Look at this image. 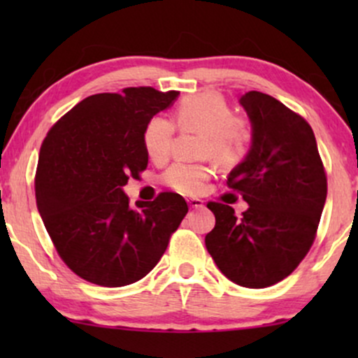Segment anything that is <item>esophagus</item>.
<instances>
[{
  "label": "esophagus",
  "instance_id": "1",
  "mask_svg": "<svg viewBox=\"0 0 358 358\" xmlns=\"http://www.w3.org/2000/svg\"><path fill=\"white\" fill-rule=\"evenodd\" d=\"M187 202H188V205H190V208H202L203 207V200H200V199H188Z\"/></svg>",
  "mask_w": 358,
  "mask_h": 358
}]
</instances>
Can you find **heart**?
<instances>
[{"label": "heart", "instance_id": "b5f03b06", "mask_svg": "<svg viewBox=\"0 0 358 358\" xmlns=\"http://www.w3.org/2000/svg\"><path fill=\"white\" fill-rule=\"evenodd\" d=\"M176 126L183 131H199L200 156H210L220 166H232L244 159L249 148V129L232 114L229 104L217 94H196L185 97L175 110ZM175 126L165 116L150 119L143 133V145L150 159L159 163L170 155ZM210 176L203 163H175L163 175V182L173 190L195 195L202 192Z\"/></svg>", "mask_w": 358, "mask_h": 358}]
</instances>
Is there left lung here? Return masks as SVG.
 <instances>
[{
    "label": "left lung",
    "mask_w": 358,
    "mask_h": 358,
    "mask_svg": "<svg viewBox=\"0 0 358 358\" xmlns=\"http://www.w3.org/2000/svg\"><path fill=\"white\" fill-rule=\"evenodd\" d=\"M239 104L252 134L227 182L249 208L237 219L229 205L208 203L215 227L205 245L225 278L257 289L289 276L310 250L327 200V175L305 119L257 90Z\"/></svg>",
    "instance_id": "obj_1"
}]
</instances>
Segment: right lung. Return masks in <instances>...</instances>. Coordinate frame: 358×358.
Listing matches in <instances>:
<instances>
[{
	"label": "right lung",
	"mask_w": 358,
	"mask_h": 358,
	"mask_svg": "<svg viewBox=\"0 0 358 358\" xmlns=\"http://www.w3.org/2000/svg\"><path fill=\"white\" fill-rule=\"evenodd\" d=\"M180 92L129 87L85 97L48 131L35 176L36 208L57 252L77 276L119 287L158 264L187 215L178 193L131 207L129 176L146 170L143 133Z\"/></svg>",
	"instance_id": "obj_1"
}]
</instances>
